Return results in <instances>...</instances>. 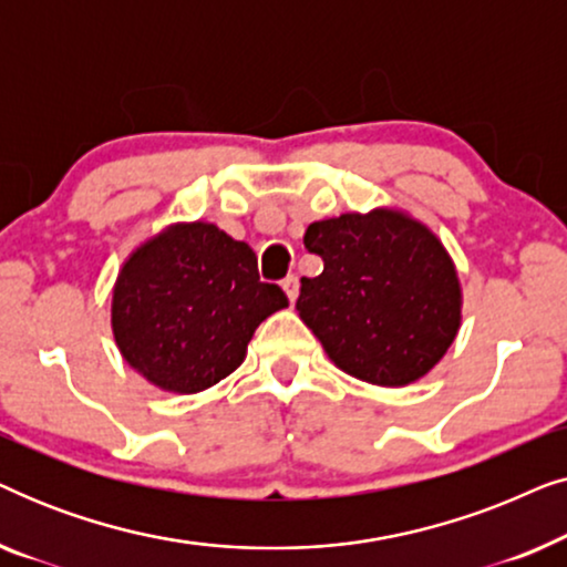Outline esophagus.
Listing matches in <instances>:
<instances>
[{
  "label": "esophagus",
  "mask_w": 567,
  "mask_h": 567,
  "mask_svg": "<svg viewBox=\"0 0 567 567\" xmlns=\"http://www.w3.org/2000/svg\"><path fill=\"white\" fill-rule=\"evenodd\" d=\"M281 286H284L286 297H289V301H297V297H299V278L297 276H286L284 281H281Z\"/></svg>",
  "instance_id": "1"
}]
</instances>
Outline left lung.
<instances>
[{"label":"left lung","mask_w":567,"mask_h":567,"mask_svg":"<svg viewBox=\"0 0 567 567\" xmlns=\"http://www.w3.org/2000/svg\"><path fill=\"white\" fill-rule=\"evenodd\" d=\"M305 247L322 274L301 278L297 309L338 369L405 386L436 367L460 330L462 291L433 231L379 208L309 224Z\"/></svg>","instance_id":"obj_1"}]
</instances>
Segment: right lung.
Returning <instances> with one entry per match:
<instances>
[{"instance_id":"add662e5","label":"right lung","mask_w":567,"mask_h":567,"mask_svg":"<svg viewBox=\"0 0 567 567\" xmlns=\"http://www.w3.org/2000/svg\"><path fill=\"white\" fill-rule=\"evenodd\" d=\"M284 307L289 299L260 281L250 245L196 221L165 229L123 262L111 320L138 374L193 394L229 377L255 328Z\"/></svg>"}]
</instances>
